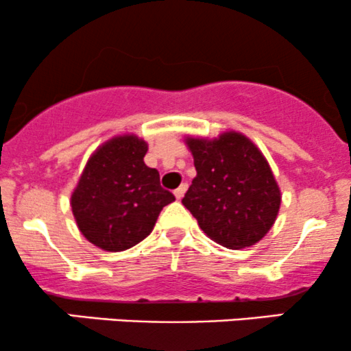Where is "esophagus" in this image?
<instances>
[{"label":"esophagus","instance_id":"obj_1","mask_svg":"<svg viewBox=\"0 0 351 351\" xmlns=\"http://www.w3.org/2000/svg\"><path fill=\"white\" fill-rule=\"evenodd\" d=\"M186 188H188V184H186V183L180 184V186L176 188V190H175V196H176V199H182V198H183L184 193H186Z\"/></svg>","mask_w":351,"mask_h":351}]
</instances>
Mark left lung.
<instances>
[{
    "mask_svg": "<svg viewBox=\"0 0 351 351\" xmlns=\"http://www.w3.org/2000/svg\"><path fill=\"white\" fill-rule=\"evenodd\" d=\"M196 176L182 203L206 237L225 248L258 243L275 223L282 203L267 158L250 138L225 132L218 138L186 136Z\"/></svg>",
    "mask_w": 351,
    "mask_h": 351,
    "instance_id": "1",
    "label": "left lung"
}]
</instances>
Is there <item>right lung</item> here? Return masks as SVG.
<instances>
[{"instance_id":"obj_1","label":"right lung","mask_w":351,"mask_h":351,"mask_svg":"<svg viewBox=\"0 0 351 351\" xmlns=\"http://www.w3.org/2000/svg\"><path fill=\"white\" fill-rule=\"evenodd\" d=\"M148 143L119 134L90 156L71 195L80 232L105 252H123L152 233L163 206L175 196L160 184V173L146 167Z\"/></svg>"}]
</instances>
